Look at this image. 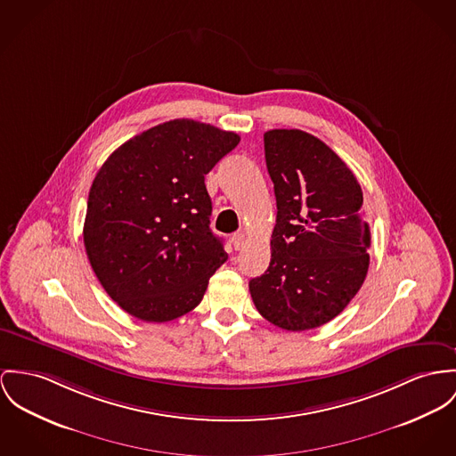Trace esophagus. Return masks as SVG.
I'll return each mask as SVG.
<instances>
[{"label": "esophagus", "mask_w": 456, "mask_h": 456, "mask_svg": "<svg viewBox=\"0 0 456 456\" xmlns=\"http://www.w3.org/2000/svg\"><path fill=\"white\" fill-rule=\"evenodd\" d=\"M231 241H232L234 249H236V251H240V249H243V246H245V234L238 232V234H234V236L231 238Z\"/></svg>", "instance_id": "1"}]
</instances>
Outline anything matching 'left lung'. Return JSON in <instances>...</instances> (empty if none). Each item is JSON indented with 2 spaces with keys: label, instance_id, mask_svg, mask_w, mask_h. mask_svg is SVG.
I'll list each match as a JSON object with an SVG mask.
<instances>
[{
  "label": "left lung",
  "instance_id": "8db88e82",
  "mask_svg": "<svg viewBox=\"0 0 456 456\" xmlns=\"http://www.w3.org/2000/svg\"><path fill=\"white\" fill-rule=\"evenodd\" d=\"M276 194L271 264L249 281L256 311L288 331L326 324L362 286L371 245L362 191L351 168L302 130L264 134Z\"/></svg>",
  "mask_w": 456,
  "mask_h": 456
}]
</instances>
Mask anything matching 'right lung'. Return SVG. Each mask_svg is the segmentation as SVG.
I'll return each mask as SVG.
<instances>
[{
  "instance_id": "right-lung-1",
  "label": "right lung",
  "mask_w": 456,
  "mask_h": 456,
  "mask_svg": "<svg viewBox=\"0 0 456 456\" xmlns=\"http://www.w3.org/2000/svg\"><path fill=\"white\" fill-rule=\"evenodd\" d=\"M240 135L194 119L152 126L95 176L83 241L107 295L128 314L167 322L191 313L227 260L210 229L205 175Z\"/></svg>"
}]
</instances>
